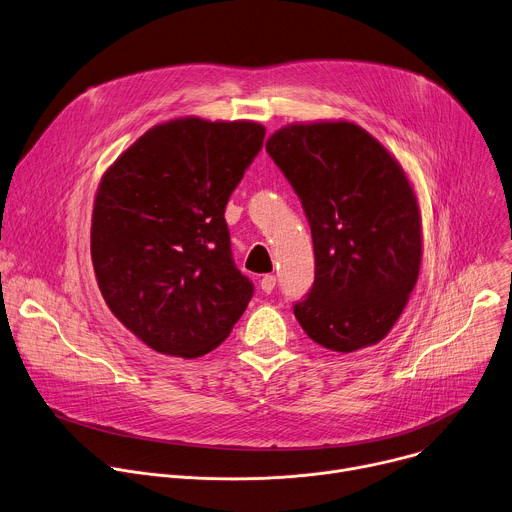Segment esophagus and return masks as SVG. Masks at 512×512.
<instances>
[{"label": "esophagus", "mask_w": 512, "mask_h": 512, "mask_svg": "<svg viewBox=\"0 0 512 512\" xmlns=\"http://www.w3.org/2000/svg\"><path fill=\"white\" fill-rule=\"evenodd\" d=\"M274 286H276V276H274V274H266V276H262V280H260V288H262V292L270 294V292L274 290Z\"/></svg>", "instance_id": "esophagus-1"}]
</instances>
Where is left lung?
I'll return each instance as SVG.
<instances>
[{"label": "left lung", "mask_w": 512, "mask_h": 512, "mask_svg": "<svg viewBox=\"0 0 512 512\" xmlns=\"http://www.w3.org/2000/svg\"><path fill=\"white\" fill-rule=\"evenodd\" d=\"M266 151L300 197L315 282L294 317L315 343L353 353L377 345L410 298L422 264V216L397 159L349 121L292 123Z\"/></svg>", "instance_id": "1"}]
</instances>
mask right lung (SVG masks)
I'll return each instance as SVG.
<instances>
[{
  "mask_svg": "<svg viewBox=\"0 0 512 512\" xmlns=\"http://www.w3.org/2000/svg\"><path fill=\"white\" fill-rule=\"evenodd\" d=\"M252 121L173 119L100 179L90 256L111 313L157 353L195 359L226 341L254 294L236 268L226 203L262 149Z\"/></svg>",
  "mask_w": 512,
  "mask_h": 512,
  "instance_id": "1",
  "label": "right lung"
}]
</instances>
